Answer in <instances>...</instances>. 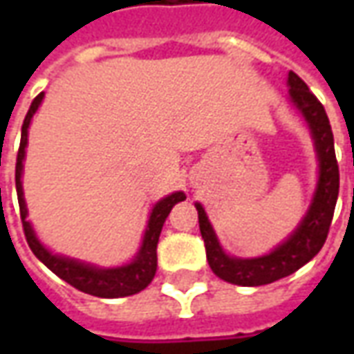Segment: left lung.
I'll list each match as a JSON object with an SVG mask.
<instances>
[{
  "label": "left lung",
  "instance_id": "1",
  "mask_svg": "<svg viewBox=\"0 0 354 354\" xmlns=\"http://www.w3.org/2000/svg\"><path fill=\"white\" fill-rule=\"evenodd\" d=\"M288 87L292 102L309 123L320 161V176L315 199L304 222L294 231V235H290L286 243H282L273 252L261 258H252V260L230 258L227 254H223L222 246L218 245V239L208 223L203 207L197 205L199 230L205 239L208 266L216 277L239 286H261L297 271L319 254L322 245L326 243L330 223L334 218L335 201L339 193V167L335 159L334 134L328 121L326 109L297 73H288Z\"/></svg>",
  "mask_w": 354,
  "mask_h": 354
}]
</instances>
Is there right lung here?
<instances>
[{"label": "right lung", "mask_w": 354, "mask_h": 354, "mask_svg": "<svg viewBox=\"0 0 354 354\" xmlns=\"http://www.w3.org/2000/svg\"><path fill=\"white\" fill-rule=\"evenodd\" d=\"M43 100V93H39L32 102V106L28 109L24 123H22V138H20L19 153H17V169H15V182H17V197H19L20 207V220H22V227H24V237L28 241V246L32 248L37 260H41L45 266L49 267L50 271L58 274L62 281L72 284L73 288L81 290L85 294L96 297H123L138 294L146 288L149 282L153 281L155 271H157V243H159V235H161L162 223L170 214L172 207L185 199L182 192L172 193L169 197L159 201L151 210L149 222H147L146 235H144V243L140 248L136 260L124 267H117V269H96V267L85 266L81 261L68 260V258H60L50 254L45 246L35 239L34 231L30 222H26V205H24V197H22V159H24V149H26L28 142V127L32 121V115L35 109L39 108Z\"/></svg>", "instance_id": "right-lung-1"}]
</instances>
